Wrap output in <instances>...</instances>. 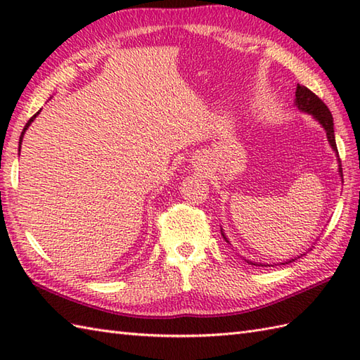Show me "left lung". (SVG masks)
<instances>
[{
  "instance_id": "obj_1",
  "label": "left lung",
  "mask_w": 360,
  "mask_h": 360,
  "mask_svg": "<svg viewBox=\"0 0 360 360\" xmlns=\"http://www.w3.org/2000/svg\"><path fill=\"white\" fill-rule=\"evenodd\" d=\"M294 105L295 108L298 111L302 112H307L309 114V116L314 119L316 122H319V125L325 129L326 133V139H328V143H330L331 150L335 153V158H338V172H339V176H340V181L343 182V174H342V165H340V159H339V151H338V145H335V136H334V122H333V114L330 112V110H328V106L320 101V98L312 93V91H309L307 86L303 85H297V89H295V98H294ZM221 235H223V238L226 240V243L231 244V241H229V238L226 236L223 227H221ZM307 254V252H304ZM304 254H300L297 255L294 258L290 259H286V262H283L280 264H288L290 262H295L297 258L303 257ZM246 259V258H243ZM246 262L249 264H254V266H274V264H267V263H262V262H250V259H246Z\"/></svg>"
}]
</instances>
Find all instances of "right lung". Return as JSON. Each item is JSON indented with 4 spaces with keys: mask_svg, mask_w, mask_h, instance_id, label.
<instances>
[{
    "mask_svg": "<svg viewBox=\"0 0 360 360\" xmlns=\"http://www.w3.org/2000/svg\"><path fill=\"white\" fill-rule=\"evenodd\" d=\"M41 111V110H40ZM40 111H38L37 114H34V116L32 117H30L29 119V122H27V124L25 125V128H22V131H21V136H20V142H18V155H20V150H21V142H22V137H25V133H26V129L30 127V124H32V122L35 120V117L38 116V114H40Z\"/></svg>",
    "mask_w": 360,
    "mask_h": 360,
    "instance_id": "add662e5",
    "label": "right lung"
}]
</instances>
